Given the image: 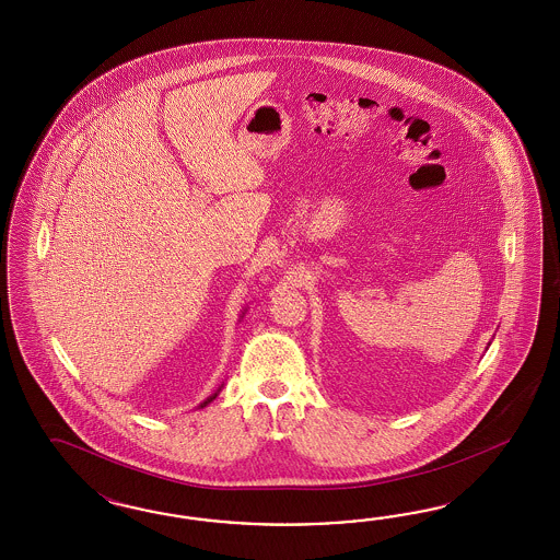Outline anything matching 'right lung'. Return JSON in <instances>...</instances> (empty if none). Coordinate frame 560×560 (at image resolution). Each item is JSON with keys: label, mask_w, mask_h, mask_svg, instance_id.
I'll list each match as a JSON object with an SVG mask.
<instances>
[{"label": "right lung", "mask_w": 560, "mask_h": 560, "mask_svg": "<svg viewBox=\"0 0 560 560\" xmlns=\"http://www.w3.org/2000/svg\"><path fill=\"white\" fill-rule=\"evenodd\" d=\"M244 314H246V310H242V316H244ZM242 316H240V318H242ZM221 388H223V384H221L220 388H218V390L213 392V394H211V396H209V398H207V400H203V402H201V405H199V408L207 407V405H209V402H213V400H215V398H218V394H220Z\"/></svg>", "instance_id": "obj_1"}]
</instances>
